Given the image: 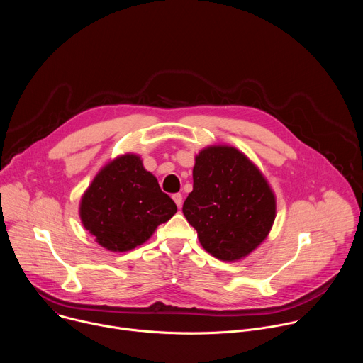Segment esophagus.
Returning a JSON list of instances; mask_svg holds the SVG:
<instances>
[{
    "mask_svg": "<svg viewBox=\"0 0 363 363\" xmlns=\"http://www.w3.org/2000/svg\"><path fill=\"white\" fill-rule=\"evenodd\" d=\"M172 199L175 201V203L178 205V206H181L182 205V195L178 192V194H174L172 195Z\"/></svg>",
    "mask_w": 363,
    "mask_h": 363,
    "instance_id": "obj_1",
    "label": "esophagus"
}]
</instances>
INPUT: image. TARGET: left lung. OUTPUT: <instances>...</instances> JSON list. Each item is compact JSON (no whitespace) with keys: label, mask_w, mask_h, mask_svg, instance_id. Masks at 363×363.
I'll return each instance as SVG.
<instances>
[{"label":"left lung","mask_w":363,"mask_h":363,"mask_svg":"<svg viewBox=\"0 0 363 363\" xmlns=\"http://www.w3.org/2000/svg\"><path fill=\"white\" fill-rule=\"evenodd\" d=\"M192 178L182 213L206 251L237 262L264 241L276 218V198L242 152L221 145L202 149Z\"/></svg>","instance_id":"obj_1"}]
</instances>
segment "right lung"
Listing matches in <instances>:
<instances>
[{"label":"right lung","mask_w":363,"mask_h":363,"mask_svg":"<svg viewBox=\"0 0 363 363\" xmlns=\"http://www.w3.org/2000/svg\"><path fill=\"white\" fill-rule=\"evenodd\" d=\"M177 205L160 188L139 157L126 153L103 168L80 202V218L96 241L111 251H129L143 244Z\"/></svg>","instance_id":"1"}]
</instances>
